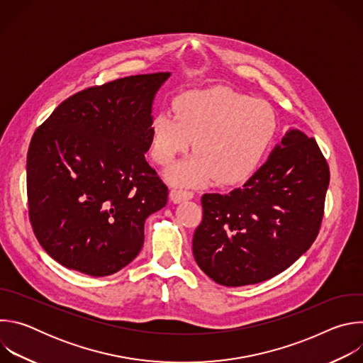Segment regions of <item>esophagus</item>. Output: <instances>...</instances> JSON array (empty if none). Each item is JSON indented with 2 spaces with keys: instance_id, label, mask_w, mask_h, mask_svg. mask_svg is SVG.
Here are the masks:
<instances>
[{
  "instance_id": "1",
  "label": "esophagus",
  "mask_w": 363,
  "mask_h": 363,
  "mask_svg": "<svg viewBox=\"0 0 363 363\" xmlns=\"http://www.w3.org/2000/svg\"><path fill=\"white\" fill-rule=\"evenodd\" d=\"M192 196H194V192L184 191V189H171V192H169V198L174 203H179L182 201L191 199Z\"/></svg>"
}]
</instances>
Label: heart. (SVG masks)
<instances>
[{
    "label": "heart",
    "mask_w": 363,
    "mask_h": 363,
    "mask_svg": "<svg viewBox=\"0 0 363 363\" xmlns=\"http://www.w3.org/2000/svg\"><path fill=\"white\" fill-rule=\"evenodd\" d=\"M150 155L171 164L194 140L196 150L172 165L165 178L178 186L247 181L260 168L277 133V118L263 100L227 87L192 90L174 100V113L155 112L149 122Z\"/></svg>",
    "instance_id": "1"
}]
</instances>
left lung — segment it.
Returning <instances> with one entry per match:
<instances>
[{
  "label": "left lung",
  "mask_w": 363,
  "mask_h": 363,
  "mask_svg": "<svg viewBox=\"0 0 363 363\" xmlns=\"http://www.w3.org/2000/svg\"><path fill=\"white\" fill-rule=\"evenodd\" d=\"M329 179L316 140L290 128L241 188L202 195L192 238L196 264L227 287L280 274L316 240Z\"/></svg>",
  "instance_id": "1"
}]
</instances>
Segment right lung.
Wrapping results in <instances>:
<instances>
[{
	"instance_id": "1",
	"label": "right lung",
	"mask_w": 363,
	"mask_h": 363,
	"mask_svg": "<svg viewBox=\"0 0 363 363\" xmlns=\"http://www.w3.org/2000/svg\"><path fill=\"white\" fill-rule=\"evenodd\" d=\"M169 76L136 74L82 90L34 132L27 155L30 221L62 266L111 276L142 250L145 220L168 201L145 153L153 99Z\"/></svg>"
}]
</instances>
